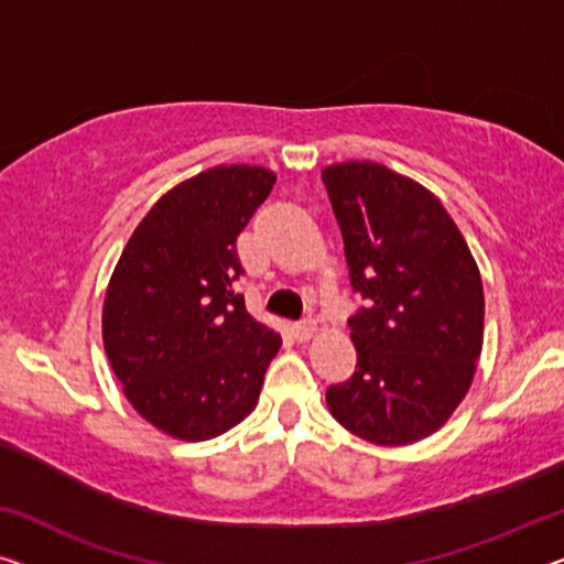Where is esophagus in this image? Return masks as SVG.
Returning a JSON list of instances; mask_svg holds the SVG:
<instances>
[{
  "label": "esophagus",
  "instance_id": "esophagus-1",
  "mask_svg": "<svg viewBox=\"0 0 564 564\" xmlns=\"http://www.w3.org/2000/svg\"><path fill=\"white\" fill-rule=\"evenodd\" d=\"M296 336H299V341H308V339H314V334H316V324L311 322V318H306V322H301V324H296Z\"/></svg>",
  "mask_w": 564,
  "mask_h": 564
}]
</instances>
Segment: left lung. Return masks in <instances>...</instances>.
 Instances as JSON below:
<instances>
[{
  "label": "left lung",
  "mask_w": 564,
  "mask_h": 564,
  "mask_svg": "<svg viewBox=\"0 0 564 564\" xmlns=\"http://www.w3.org/2000/svg\"><path fill=\"white\" fill-rule=\"evenodd\" d=\"M341 228L357 369L326 390L332 417L375 445H410L448 423L484 347V285L468 242L423 184L351 159L322 172Z\"/></svg>",
  "instance_id": "left-lung-1"
}]
</instances>
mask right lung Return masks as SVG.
I'll return each instance as SVG.
<instances>
[{
    "mask_svg": "<svg viewBox=\"0 0 564 564\" xmlns=\"http://www.w3.org/2000/svg\"><path fill=\"white\" fill-rule=\"evenodd\" d=\"M275 172L209 166L154 202L104 299V349L126 400L176 441H209L253 413L281 334L246 311L235 240Z\"/></svg>",
    "mask_w": 564,
    "mask_h": 564,
    "instance_id": "1",
    "label": "right lung"
}]
</instances>
